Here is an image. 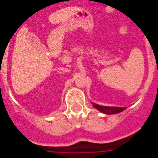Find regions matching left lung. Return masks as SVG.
Returning a JSON list of instances; mask_svg holds the SVG:
<instances>
[{
	"mask_svg": "<svg viewBox=\"0 0 158 158\" xmlns=\"http://www.w3.org/2000/svg\"><path fill=\"white\" fill-rule=\"evenodd\" d=\"M93 107L95 108L100 111V112L107 114V115H113V114H118L121 111H124L127 109V107H107V106H101L99 104H96L93 102H92Z\"/></svg>",
	"mask_w": 158,
	"mask_h": 158,
	"instance_id": "obj_1",
	"label": "left lung"
}]
</instances>
